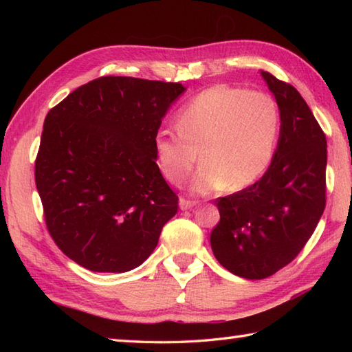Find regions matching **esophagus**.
Segmentation results:
<instances>
[{
	"label": "esophagus",
	"instance_id": "esophagus-1",
	"mask_svg": "<svg viewBox=\"0 0 352 352\" xmlns=\"http://www.w3.org/2000/svg\"><path fill=\"white\" fill-rule=\"evenodd\" d=\"M195 206H197L195 201H189V199H184V198L180 199V208H182L183 212L190 210V208H193Z\"/></svg>",
	"mask_w": 352,
	"mask_h": 352
}]
</instances>
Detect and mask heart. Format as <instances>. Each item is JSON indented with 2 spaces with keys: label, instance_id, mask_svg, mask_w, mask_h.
Here are the masks:
<instances>
[{
  "label": "heart",
  "instance_id": "obj_1",
  "mask_svg": "<svg viewBox=\"0 0 352 352\" xmlns=\"http://www.w3.org/2000/svg\"><path fill=\"white\" fill-rule=\"evenodd\" d=\"M178 131L162 129L154 136L162 175L183 184L199 168L192 190H242L265 174L278 142L280 111L271 96L242 87L204 89L177 116Z\"/></svg>",
  "mask_w": 352,
  "mask_h": 352
}]
</instances>
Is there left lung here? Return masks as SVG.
Masks as SVG:
<instances>
[{
	"mask_svg": "<svg viewBox=\"0 0 352 352\" xmlns=\"http://www.w3.org/2000/svg\"><path fill=\"white\" fill-rule=\"evenodd\" d=\"M260 74L280 110L278 144L258 182L218 199L221 221L210 236L216 260L246 280L289 265L325 208V134L294 86Z\"/></svg>",
	"mask_w": 352,
	"mask_h": 352,
	"instance_id": "1",
	"label": "left lung"
}]
</instances>
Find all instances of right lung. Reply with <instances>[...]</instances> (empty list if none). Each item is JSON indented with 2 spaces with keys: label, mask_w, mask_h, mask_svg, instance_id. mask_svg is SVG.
<instances>
[{
  "label": "right lung",
  "mask_w": 352,
  "mask_h": 352,
  "mask_svg": "<svg viewBox=\"0 0 352 352\" xmlns=\"http://www.w3.org/2000/svg\"><path fill=\"white\" fill-rule=\"evenodd\" d=\"M182 83L101 77L48 111L36 188L51 237L94 272H129L151 256L178 197L155 163L154 136Z\"/></svg>",
  "instance_id": "add662e5"
}]
</instances>
